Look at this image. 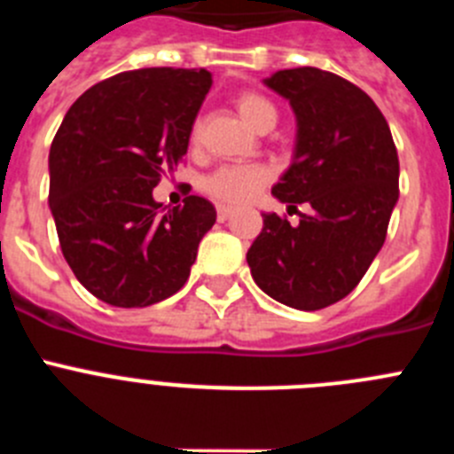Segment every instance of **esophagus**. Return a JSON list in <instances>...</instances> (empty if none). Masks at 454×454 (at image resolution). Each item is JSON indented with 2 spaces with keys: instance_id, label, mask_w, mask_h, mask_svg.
Masks as SVG:
<instances>
[{
  "instance_id": "esophagus-1",
  "label": "esophagus",
  "mask_w": 454,
  "mask_h": 454,
  "mask_svg": "<svg viewBox=\"0 0 454 454\" xmlns=\"http://www.w3.org/2000/svg\"><path fill=\"white\" fill-rule=\"evenodd\" d=\"M231 215V208L230 207H223V204H218V220L220 223H224V220L230 218Z\"/></svg>"
}]
</instances>
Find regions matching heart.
Instances as JSON below:
<instances>
[{
    "label": "heart",
    "mask_w": 454,
    "mask_h": 454,
    "mask_svg": "<svg viewBox=\"0 0 454 454\" xmlns=\"http://www.w3.org/2000/svg\"><path fill=\"white\" fill-rule=\"evenodd\" d=\"M240 118L250 124L252 129L263 131L272 129L277 122V106L268 98L259 92H243L236 99ZM191 140H198V127H192ZM270 168L259 166V163H247V166H223L204 179V191L220 204H247L259 198V192L270 182Z\"/></svg>",
    "instance_id": "obj_1"
}]
</instances>
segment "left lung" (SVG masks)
<instances>
[{"mask_svg": "<svg viewBox=\"0 0 454 454\" xmlns=\"http://www.w3.org/2000/svg\"><path fill=\"white\" fill-rule=\"evenodd\" d=\"M263 83L288 99L298 124L293 161L272 195L307 211L298 224L262 214L247 266L272 300L316 311L346 298L382 250L398 202V152L382 111L339 74L293 67Z\"/></svg>", "mask_w": 454, "mask_h": 454, "instance_id": "8db88e82", "label": "left lung"}]
</instances>
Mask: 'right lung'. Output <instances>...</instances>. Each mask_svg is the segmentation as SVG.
Returning a JSON list of instances; mask_svg holds the SVG:
<instances>
[{"instance_id":"add662e5","label":"right lung","mask_w":454,"mask_h":454,"mask_svg":"<svg viewBox=\"0 0 454 454\" xmlns=\"http://www.w3.org/2000/svg\"><path fill=\"white\" fill-rule=\"evenodd\" d=\"M211 72L145 67L88 88L50 150V208L82 286L114 307H150L186 284L215 223L208 200L152 198L188 150Z\"/></svg>"}]
</instances>
